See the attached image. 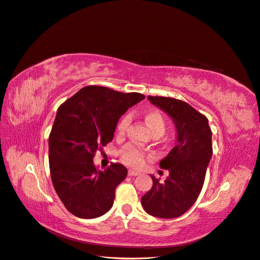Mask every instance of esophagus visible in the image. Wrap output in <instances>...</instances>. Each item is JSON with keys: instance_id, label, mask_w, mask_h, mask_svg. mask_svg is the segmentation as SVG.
I'll return each mask as SVG.
<instances>
[{"instance_id": "obj_1", "label": "esophagus", "mask_w": 260, "mask_h": 260, "mask_svg": "<svg viewBox=\"0 0 260 260\" xmlns=\"http://www.w3.org/2000/svg\"><path fill=\"white\" fill-rule=\"evenodd\" d=\"M138 175H140V172L138 171H133V170L128 171V176H138Z\"/></svg>"}]
</instances>
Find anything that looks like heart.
Here are the masks:
<instances>
[{"label":"heart","mask_w":260,"mask_h":260,"mask_svg":"<svg viewBox=\"0 0 260 260\" xmlns=\"http://www.w3.org/2000/svg\"><path fill=\"white\" fill-rule=\"evenodd\" d=\"M131 115L125 114L120 119L116 125V134L119 137H123L126 134L131 124ZM145 120L148 126L153 132L154 135H162L166 128V121L164 116L157 111H148L145 113ZM122 160L133 167H138L145 162L147 156L146 151L135 145H128L122 149L120 152Z\"/></svg>","instance_id":"1"}]
</instances>
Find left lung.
<instances>
[{"label": "left lung", "mask_w": 260, "mask_h": 260, "mask_svg": "<svg viewBox=\"0 0 260 260\" xmlns=\"http://www.w3.org/2000/svg\"><path fill=\"white\" fill-rule=\"evenodd\" d=\"M150 103L165 111L177 129V145L160 162L170 176L160 182L154 176L152 188L141 198L145 211L158 218H175L194 204L203 188L207 165L213 154L208 120L179 99L148 96Z\"/></svg>", "instance_id": "1"}]
</instances>
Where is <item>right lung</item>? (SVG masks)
I'll use <instances>...</instances> for the list:
<instances>
[{"instance_id":"obj_1","label":"right lung","mask_w":260,"mask_h":260,"mask_svg":"<svg viewBox=\"0 0 260 260\" xmlns=\"http://www.w3.org/2000/svg\"><path fill=\"white\" fill-rule=\"evenodd\" d=\"M142 99L139 93L90 85L58 108L48 139L49 171L58 197L74 216L96 218L112 207L127 169L111 163L97 171L93 158L113 139L121 116Z\"/></svg>"}]
</instances>
